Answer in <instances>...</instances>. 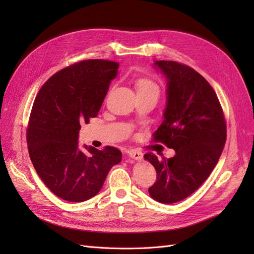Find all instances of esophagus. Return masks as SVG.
Returning <instances> with one entry per match:
<instances>
[{
    "mask_svg": "<svg viewBox=\"0 0 254 254\" xmlns=\"http://www.w3.org/2000/svg\"><path fill=\"white\" fill-rule=\"evenodd\" d=\"M128 156L130 158H132L136 161H142L143 160V153L139 150H135V149H131L128 151Z\"/></svg>",
    "mask_w": 254,
    "mask_h": 254,
    "instance_id": "obj_1",
    "label": "esophagus"
}]
</instances>
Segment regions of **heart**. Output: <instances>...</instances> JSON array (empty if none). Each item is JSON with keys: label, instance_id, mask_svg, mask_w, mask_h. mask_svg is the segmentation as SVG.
Returning <instances> with one entry per match:
<instances>
[{"label": "heart", "instance_id": "b5f03b06", "mask_svg": "<svg viewBox=\"0 0 254 254\" xmlns=\"http://www.w3.org/2000/svg\"><path fill=\"white\" fill-rule=\"evenodd\" d=\"M136 89L137 92H143V91H158L159 92V88L157 84L146 78H141L136 81Z\"/></svg>", "mask_w": 254, "mask_h": 254}]
</instances>
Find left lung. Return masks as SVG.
<instances>
[{
  "mask_svg": "<svg viewBox=\"0 0 254 254\" xmlns=\"http://www.w3.org/2000/svg\"><path fill=\"white\" fill-rule=\"evenodd\" d=\"M153 66L166 78L163 122L153 136L176 153L165 159L147 152L144 159L158 176L148 189L150 197L171 204L193 194L216 166L227 139L226 121L216 93L198 72L176 61L156 60Z\"/></svg>",
  "mask_w": 254,
  "mask_h": 254,
  "instance_id": "1",
  "label": "left lung"
}]
</instances>
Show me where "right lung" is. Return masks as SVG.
Wrapping results in <instances>:
<instances>
[{
	"label": "right lung",
	"instance_id": "right-lung-1",
	"mask_svg": "<svg viewBox=\"0 0 254 254\" xmlns=\"http://www.w3.org/2000/svg\"><path fill=\"white\" fill-rule=\"evenodd\" d=\"M119 64L92 59L54 74L38 92L27 129L29 157L37 174L54 194L82 202L102 190L122 152L78 143L81 123L96 118Z\"/></svg>",
	"mask_w": 254,
	"mask_h": 254
}]
</instances>
